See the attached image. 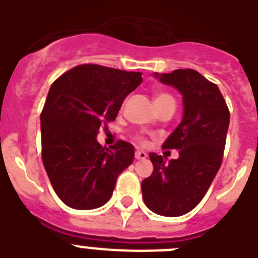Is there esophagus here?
I'll return each instance as SVG.
<instances>
[{"instance_id": "1", "label": "esophagus", "mask_w": 258, "mask_h": 258, "mask_svg": "<svg viewBox=\"0 0 258 258\" xmlns=\"http://www.w3.org/2000/svg\"><path fill=\"white\" fill-rule=\"evenodd\" d=\"M134 157H136L137 160H143V159H146V157H147V154H146L145 151H141V150H138V151H136V154H134Z\"/></svg>"}]
</instances>
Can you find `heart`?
Listing matches in <instances>:
<instances>
[{
    "mask_svg": "<svg viewBox=\"0 0 258 258\" xmlns=\"http://www.w3.org/2000/svg\"><path fill=\"white\" fill-rule=\"evenodd\" d=\"M164 98H173L172 95L166 94V93H161V94H157L155 101H159V99H164ZM136 141L140 143H146V138L143 136H136Z\"/></svg>",
    "mask_w": 258,
    "mask_h": 258,
    "instance_id": "obj_1",
    "label": "heart"
}]
</instances>
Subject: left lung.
Returning a JSON list of instances; mask_svg holds the SVG:
<instances>
[{"instance_id":"obj_1","label":"left lung","mask_w":258,"mask_h":258,"mask_svg":"<svg viewBox=\"0 0 258 258\" xmlns=\"http://www.w3.org/2000/svg\"><path fill=\"white\" fill-rule=\"evenodd\" d=\"M155 76L178 89L183 118L163 145L164 150H178V159L165 163L160 155L150 154L154 172L142 181L143 202L155 213L178 217L199 204L220 169L230 111L218 86L198 71Z\"/></svg>"}]
</instances>
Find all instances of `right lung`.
Masks as SVG:
<instances>
[{"mask_svg": "<svg viewBox=\"0 0 258 258\" xmlns=\"http://www.w3.org/2000/svg\"><path fill=\"white\" fill-rule=\"evenodd\" d=\"M141 83V72L80 64L50 86L41 112V155L66 206L86 211L106 204L118 174L133 163L132 143L120 140L109 150L97 142V134Z\"/></svg>", "mask_w": 258, "mask_h": 258, "instance_id": "right-lung-1", "label": "right lung"}]
</instances>
